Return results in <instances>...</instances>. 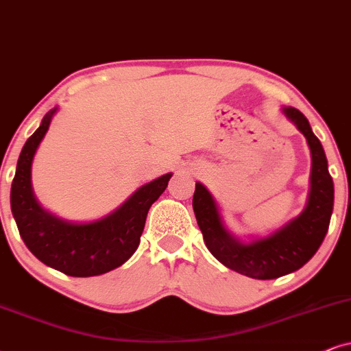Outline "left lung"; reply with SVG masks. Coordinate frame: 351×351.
Returning a JSON list of instances; mask_svg holds the SVG:
<instances>
[{
  "mask_svg": "<svg viewBox=\"0 0 351 351\" xmlns=\"http://www.w3.org/2000/svg\"><path fill=\"white\" fill-rule=\"evenodd\" d=\"M283 113L303 132L311 149V188L298 217L269 237L243 243L225 228L217 202L206 186L196 183L193 196L194 215L212 256L234 272L259 280L278 278L303 267L322 245L334 210V181L321 141L300 110L287 106Z\"/></svg>",
  "mask_w": 351,
  "mask_h": 351,
  "instance_id": "8db88e82",
  "label": "left lung"
}]
</instances>
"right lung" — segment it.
<instances>
[{
	"label": "right lung",
	"mask_w": 351,
	"mask_h": 351,
	"mask_svg": "<svg viewBox=\"0 0 351 351\" xmlns=\"http://www.w3.org/2000/svg\"><path fill=\"white\" fill-rule=\"evenodd\" d=\"M56 110L43 117L22 147L11 184L12 217L22 241L38 261L71 277H94L119 267L134 254L149 208L167 189L171 173L141 186L117 210L95 221L73 223L43 210L34 196L30 168Z\"/></svg>",
	"instance_id": "add662e5"
}]
</instances>
